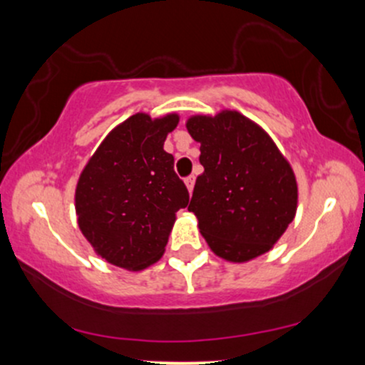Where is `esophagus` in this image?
Returning <instances> with one entry per match:
<instances>
[{
	"mask_svg": "<svg viewBox=\"0 0 365 365\" xmlns=\"http://www.w3.org/2000/svg\"><path fill=\"white\" fill-rule=\"evenodd\" d=\"M185 185L188 188V192L194 190V185H195V177H194V175H190V177L185 178Z\"/></svg>",
	"mask_w": 365,
	"mask_h": 365,
	"instance_id": "1",
	"label": "esophagus"
}]
</instances>
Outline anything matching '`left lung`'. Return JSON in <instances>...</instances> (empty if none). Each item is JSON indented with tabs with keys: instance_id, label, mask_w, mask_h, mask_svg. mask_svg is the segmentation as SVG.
Here are the masks:
<instances>
[{
	"instance_id": "obj_1",
	"label": "left lung",
	"mask_w": 365,
	"mask_h": 365,
	"mask_svg": "<svg viewBox=\"0 0 365 365\" xmlns=\"http://www.w3.org/2000/svg\"><path fill=\"white\" fill-rule=\"evenodd\" d=\"M185 127L200 144L204 166L188 211L209 249L230 262L269 252L299 204L288 159L266 130L235 110L194 115Z\"/></svg>"
}]
</instances>
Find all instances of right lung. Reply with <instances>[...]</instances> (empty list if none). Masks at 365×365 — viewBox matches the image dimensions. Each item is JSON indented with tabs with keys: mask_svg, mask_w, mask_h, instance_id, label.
Returning <instances> with one entry per match:
<instances>
[{
	"mask_svg": "<svg viewBox=\"0 0 365 365\" xmlns=\"http://www.w3.org/2000/svg\"><path fill=\"white\" fill-rule=\"evenodd\" d=\"M180 116L135 113L121 121L83 166L75 188L82 235L113 266L142 271L165 254L188 190L165 140Z\"/></svg>",
	"mask_w": 365,
	"mask_h": 365,
	"instance_id": "obj_1",
	"label": "right lung"
}]
</instances>
